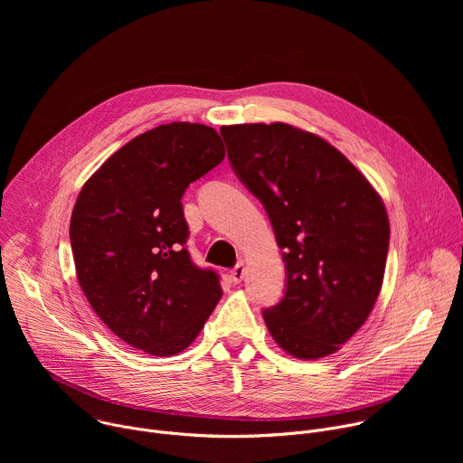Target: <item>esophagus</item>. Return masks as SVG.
I'll list each match as a JSON object with an SVG mask.
<instances>
[{
  "instance_id": "esophagus-1",
  "label": "esophagus",
  "mask_w": 463,
  "mask_h": 463,
  "mask_svg": "<svg viewBox=\"0 0 463 463\" xmlns=\"http://www.w3.org/2000/svg\"><path fill=\"white\" fill-rule=\"evenodd\" d=\"M243 277H245V266H243V263L240 261L238 266L231 271V279H232V282H234V284H240V282L243 280Z\"/></svg>"
}]
</instances>
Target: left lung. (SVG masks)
<instances>
[{
  "mask_svg": "<svg viewBox=\"0 0 463 463\" xmlns=\"http://www.w3.org/2000/svg\"><path fill=\"white\" fill-rule=\"evenodd\" d=\"M238 179L266 209L286 261V293L263 309L298 359L335 354L368 318L390 225L381 195L329 143L284 122L222 126Z\"/></svg>",
  "mask_w": 463,
  "mask_h": 463,
  "instance_id": "obj_1",
  "label": "left lung"
}]
</instances>
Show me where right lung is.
Instances as JSON below:
<instances>
[{
	"label": "right lung",
	"mask_w": 463,
	"mask_h": 463,
	"mask_svg": "<svg viewBox=\"0 0 463 463\" xmlns=\"http://www.w3.org/2000/svg\"><path fill=\"white\" fill-rule=\"evenodd\" d=\"M225 157L205 124H161L117 150L82 186L70 238L79 284L99 318L150 355L183 352L222 298L194 266L181 197Z\"/></svg>",
	"instance_id": "obj_1"
}]
</instances>
